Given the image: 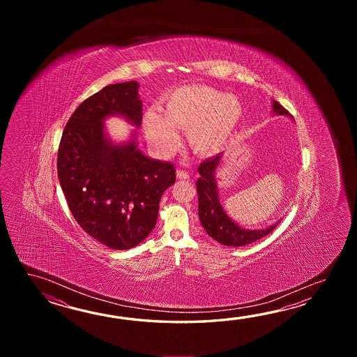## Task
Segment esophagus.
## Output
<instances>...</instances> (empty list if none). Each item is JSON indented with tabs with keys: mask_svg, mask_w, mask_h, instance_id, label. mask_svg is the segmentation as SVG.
Wrapping results in <instances>:
<instances>
[{
	"mask_svg": "<svg viewBox=\"0 0 357 357\" xmlns=\"http://www.w3.org/2000/svg\"><path fill=\"white\" fill-rule=\"evenodd\" d=\"M189 177L190 175L186 171H182V169L177 171V178L178 180H189Z\"/></svg>",
	"mask_w": 357,
	"mask_h": 357,
	"instance_id": "1",
	"label": "esophagus"
}]
</instances>
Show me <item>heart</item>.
<instances>
[{"mask_svg": "<svg viewBox=\"0 0 357 357\" xmlns=\"http://www.w3.org/2000/svg\"><path fill=\"white\" fill-rule=\"evenodd\" d=\"M160 114L145 112V137L160 153L169 154L180 144L175 129L186 130L194 152L211 157L227 146L243 120V105L235 94L208 85H186L167 93Z\"/></svg>", "mask_w": 357, "mask_h": 357, "instance_id": "obj_1", "label": "heart"}]
</instances>
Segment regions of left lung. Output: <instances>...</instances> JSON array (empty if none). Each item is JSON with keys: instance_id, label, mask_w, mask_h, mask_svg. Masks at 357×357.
I'll use <instances>...</instances> for the list:
<instances>
[{"instance_id": "1", "label": "left lung", "mask_w": 357, "mask_h": 357, "mask_svg": "<svg viewBox=\"0 0 357 357\" xmlns=\"http://www.w3.org/2000/svg\"><path fill=\"white\" fill-rule=\"evenodd\" d=\"M274 116H289V112L277 102H272ZM223 158V153L208 158L200 163L197 190L199 199V220L205 232L217 243L226 246H245L271 234L281 220L257 229L241 227L228 215L220 204L217 186V169Z\"/></svg>"}]
</instances>
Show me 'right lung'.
<instances>
[{
	"mask_svg": "<svg viewBox=\"0 0 357 357\" xmlns=\"http://www.w3.org/2000/svg\"><path fill=\"white\" fill-rule=\"evenodd\" d=\"M139 83L107 85L85 99L61 137L57 175L68 208L84 231L114 250L137 246L157 223L162 194L176 181L175 167L137 148V130L114 142L107 119L142 125Z\"/></svg>",
	"mask_w": 357,
	"mask_h": 357,
	"instance_id": "obj_1",
	"label": "right lung"
}]
</instances>
